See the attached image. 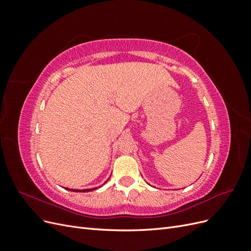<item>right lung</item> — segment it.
<instances>
[{
  "label": "right lung",
  "instance_id": "right-lung-1",
  "mask_svg": "<svg viewBox=\"0 0 251 251\" xmlns=\"http://www.w3.org/2000/svg\"><path fill=\"white\" fill-rule=\"evenodd\" d=\"M109 180V179H108ZM107 180V181H108ZM107 181L104 182V183H107ZM103 183V184H104ZM102 184V185H103ZM98 187H100V186H98ZM66 189H68V191H71V192H78V193H87V192H91V191H95V189H97V187H92V188H87V189H73V188H67V187H65Z\"/></svg>",
  "mask_w": 251,
  "mask_h": 251
}]
</instances>
